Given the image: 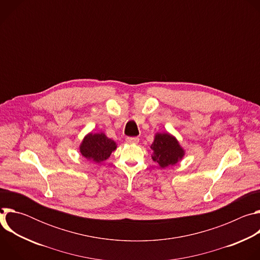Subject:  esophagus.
Instances as JSON below:
<instances>
[{"label": "esophagus", "mask_w": 260, "mask_h": 260, "mask_svg": "<svg viewBox=\"0 0 260 260\" xmlns=\"http://www.w3.org/2000/svg\"><path fill=\"white\" fill-rule=\"evenodd\" d=\"M126 142L128 144H137L139 142V138H137V137H128V138H126Z\"/></svg>", "instance_id": "esophagus-1"}]
</instances>
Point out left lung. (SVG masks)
I'll use <instances>...</instances> for the list:
<instances>
[{
  "mask_svg": "<svg viewBox=\"0 0 260 260\" xmlns=\"http://www.w3.org/2000/svg\"><path fill=\"white\" fill-rule=\"evenodd\" d=\"M150 148L152 150V159L160 168L176 165L183 158L185 153L177 139L168 133H157Z\"/></svg>",
  "mask_w": 260,
  "mask_h": 260,
  "instance_id": "8db88e82",
  "label": "left lung"
}]
</instances>
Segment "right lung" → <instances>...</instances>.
Listing matches in <instances>:
<instances>
[{
    "mask_svg": "<svg viewBox=\"0 0 260 260\" xmlns=\"http://www.w3.org/2000/svg\"><path fill=\"white\" fill-rule=\"evenodd\" d=\"M116 148V143L104 133H90L83 139L80 145V152L85 158L100 164L109 158Z\"/></svg>",
    "mask_w": 260,
    "mask_h": 260,
    "instance_id": "add662e5",
    "label": "right lung"
}]
</instances>
